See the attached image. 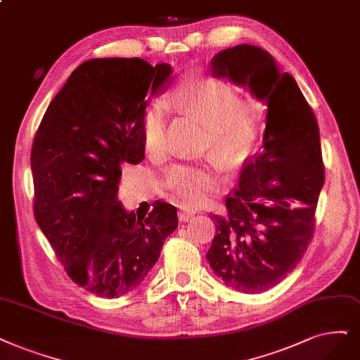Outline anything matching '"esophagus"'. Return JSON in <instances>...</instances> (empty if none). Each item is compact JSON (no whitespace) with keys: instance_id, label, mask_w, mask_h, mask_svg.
I'll use <instances>...</instances> for the list:
<instances>
[{"instance_id":"obj_1","label":"esophagus","mask_w":360,"mask_h":360,"mask_svg":"<svg viewBox=\"0 0 360 360\" xmlns=\"http://www.w3.org/2000/svg\"><path fill=\"white\" fill-rule=\"evenodd\" d=\"M194 215H195L194 210H181L178 214V218L181 222H188L190 219H193Z\"/></svg>"}]
</instances>
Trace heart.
Returning a JSON list of instances; mask_svg holds the SVG:
<instances>
[{"instance_id": "heart-1", "label": "heart", "mask_w": 360, "mask_h": 360, "mask_svg": "<svg viewBox=\"0 0 360 360\" xmlns=\"http://www.w3.org/2000/svg\"><path fill=\"white\" fill-rule=\"evenodd\" d=\"M170 103L194 115L206 126V142L219 157H245L254 146L258 117L254 106L240 101V95L227 82L214 77H185L173 91ZM169 115L162 102H153L142 120L145 150L160 157L167 150ZM165 182L185 205L206 202L218 187L214 173L190 165L173 166Z\"/></svg>"}]
</instances>
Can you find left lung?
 <instances>
[{"label":"left lung","mask_w":360,"mask_h":360,"mask_svg":"<svg viewBox=\"0 0 360 360\" xmlns=\"http://www.w3.org/2000/svg\"><path fill=\"white\" fill-rule=\"evenodd\" d=\"M210 75L246 87L267 105L262 151L243 167L225 200L229 215H210L217 234L206 254L229 288L259 294L297 267L313 237L325 181L316 117L295 78L269 51L238 44L210 60Z\"/></svg>","instance_id":"left-lung-1"}]
</instances>
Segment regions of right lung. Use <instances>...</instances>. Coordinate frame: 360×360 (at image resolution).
<instances>
[{
  "instance_id": "add662e5",
  "label": "right lung",
  "mask_w": 360,
  "mask_h": 360,
  "mask_svg": "<svg viewBox=\"0 0 360 360\" xmlns=\"http://www.w3.org/2000/svg\"><path fill=\"white\" fill-rule=\"evenodd\" d=\"M169 63L102 58L82 63L53 98L32 143L35 219L72 281L103 298L135 290L178 227L176 207L148 215L118 202L122 167L143 160L146 96L173 79Z\"/></svg>"
}]
</instances>
